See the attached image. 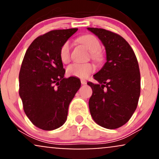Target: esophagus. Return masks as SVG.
<instances>
[{"label":"esophagus","mask_w":159,"mask_h":159,"mask_svg":"<svg viewBox=\"0 0 159 159\" xmlns=\"http://www.w3.org/2000/svg\"><path fill=\"white\" fill-rule=\"evenodd\" d=\"M81 84H87V81H86L85 80L81 79Z\"/></svg>","instance_id":"34e87169"}]
</instances>
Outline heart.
Instances as JSON below:
<instances>
[{"instance_id": "1", "label": "heart", "mask_w": 159, "mask_h": 159, "mask_svg": "<svg viewBox=\"0 0 159 159\" xmlns=\"http://www.w3.org/2000/svg\"><path fill=\"white\" fill-rule=\"evenodd\" d=\"M80 43L84 45L90 50L91 58L94 61L100 63L103 61V54L101 50V43L96 36L90 35H85L78 39ZM70 50L71 45L69 41L65 42L62 45L60 49V58L63 63H69L70 61ZM95 66L90 63H72L69 65L66 69V73L69 76L79 78H86L93 72Z\"/></svg>"}]
</instances>
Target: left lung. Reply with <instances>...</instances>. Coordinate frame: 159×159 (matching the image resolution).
I'll use <instances>...</instances> for the list:
<instances>
[{"instance_id": "8db88e82", "label": "left lung", "mask_w": 159, "mask_h": 159, "mask_svg": "<svg viewBox=\"0 0 159 159\" xmlns=\"http://www.w3.org/2000/svg\"><path fill=\"white\" fill-rule=\"evenodd\" d=\"M103 43L107 62L93 75L98 84L87 82L93 90L89 107L93 119L105 129L121 127L138 106L140 74L132 47L119 34L102 28L87 27Z\"/></svg>"}]
</instances>
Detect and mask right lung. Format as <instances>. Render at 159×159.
I'll list each match as a JSON object with an SVG mask.
<instances>
[{
  "label": "right lung",
  "mask_w": 159,
  "mask_h": 159,
  "mask_svg": "<svg viewBox=\"0 0 159 159\" xmlns=\"http://www.w3.org/2000/svg\"><path fill=\"white\" fill-rule=\"evenodd\" d=\"M77 28L51 30L27 48L19 72V96L31 123L51 131L66 120L69 103L81 87L80 79L64 78L60 49Z\"/></svg>",
  "instance_id": "right-lung-1"
}]
</instances>
